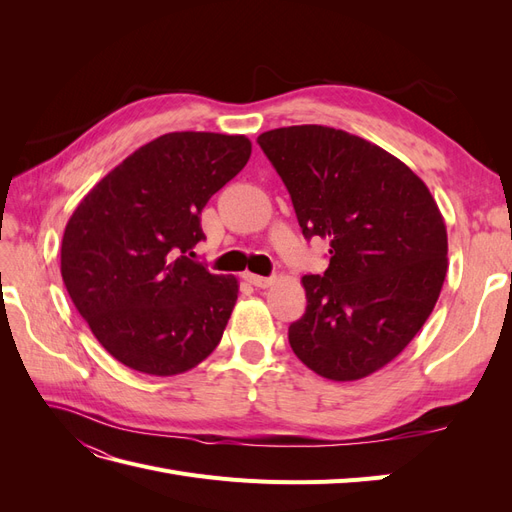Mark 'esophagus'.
Here are the masks:
<instances>
[{"instance_id": "1", "label": "esophagus", "mask_w": 512, "mask_h": 512, "mask_svg": "<svg viewBox=\"0 0 512 512\" xmlns=\"http://www.w3.org/2000/svg\"><path fill=\"white\" fill-rule=\"evenodd\" d=\"M245 280L254 284L256 288H269L273 284V277H262V275H254V273H245Z\"/></svg>"}]
</instances>
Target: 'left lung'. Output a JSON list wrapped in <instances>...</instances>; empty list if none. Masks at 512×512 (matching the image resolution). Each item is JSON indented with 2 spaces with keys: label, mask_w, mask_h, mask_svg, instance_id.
I'll list each match as a JSON object with an SVG mask.
<instances>
[{
  "label": "left lung",
  "mask_w": 512,
  "mask_h": 512,
  "mask_svg": "<svg viewBox=\"0 0 512 512\" xmlns=\"http://www.w3.org/2000/svg\"><path fill=\"white\" fill-rule=\"evenodd\" d=\"M305 239L329 241V269L303 275L307 309L292 352L335 382L391 363L433 312L448 269L444 218L423 179L389 151L327 126L262 132Z\"/></svg>",
  "instance_id": "left-lung-1"
}]
</instances>
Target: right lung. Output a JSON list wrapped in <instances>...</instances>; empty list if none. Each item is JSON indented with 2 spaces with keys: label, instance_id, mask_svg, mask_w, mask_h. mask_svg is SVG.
Masks as SVG:
<instances>
[{
  "label": "right lung",
  "instance_id": "1",
  "mask_svg": "<svg viewBox=\"0 0 512 512\" xmlns=\"http://www.w3.org/2000/svg\"><path fill=\"white\" fill-rule=\"evenodd\" d=\"M252 153L243 134L170 132L100 179L61 239V277L104 350L149 376L183 374L220 344L239 282L194 262L200 211Z\"/></svg>",
  "mask_w": 512,
  "mask_h": 512
}]
</instances>
